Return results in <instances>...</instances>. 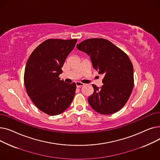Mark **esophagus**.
Returning a JSON list of instances; mask_svg holds the SVG:
<instances>
[{
  "label": "esophagus",
  "mask_w": 160,
  "mask_h": 160,
  "mask_svg": "<svg viewBox=\"0 0 160 160\" xmlns=\"http://www.w3.org/2000/svg\"><path fill=\"white\" fill-rule=\"evenodd\" d=\"M76 86H77V88H80L83 86V83L80 82H76Z\"/></svg>",
  "instance_id": "obj_1"
}]
</instances>
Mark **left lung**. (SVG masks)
I'll return each mask as SVG.
<instances>
[{"label":"left lung","instance_id":"8db88e82","mask_svg":"<svg viewBox=\"0 0 160 160\" xmlns=\"http://www.w3.org/2000/svg\"><path fill=\"white\" fill-rule=\"evenodd\" d=\"M77 47L90 56L93 68L104 77L101 88L92 85L94 92L88 98L91 107L103 115L119 111L128 100L134 85L133 65L128 55L103 38L86 39Z\"/></svg>","mask_w":160,"mask_h":160}]
</instances>
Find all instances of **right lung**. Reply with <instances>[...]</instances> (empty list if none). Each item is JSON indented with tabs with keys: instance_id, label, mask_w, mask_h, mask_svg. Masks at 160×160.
Returning <instances> with one entry per match:
<instances>
[{
	"instance_id": "add662e5",
	"label": "right lung",
	"mask_w": 160,
	"mask_h": 160,
	"mask_svg": "<svg viewBox=\"0 0 160 160\" xmlns=\"http://www.w3.org/2000/svg\"><path fill=\"white\" fill-rule=\"evenodd\" d=\"M77 42V39H48L35 48L27 61L24 74L27 94L47 115L62 113L72 101L76 83H66L59 75Z\"/></svg>"
}]
</instances>
